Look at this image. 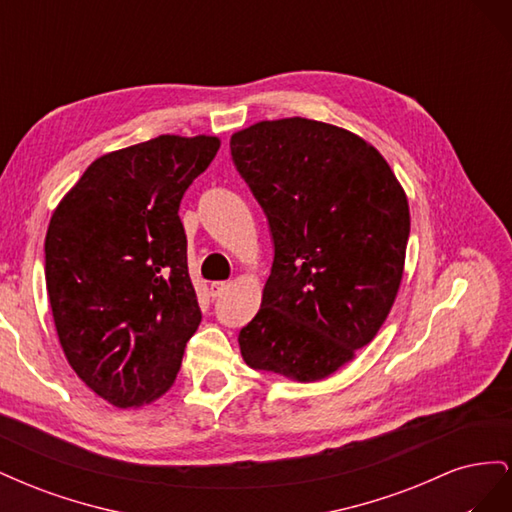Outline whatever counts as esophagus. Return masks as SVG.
<instances>
[{
    "label": "esophagus",
    "instance_id": "esophagus-1",
    "mask_svg": "<svg viewBox=\"0 0 512 512\" xmlns=\"http://www.w3.org/2000/svg\"><path fill=\"white\" fill-rule=\"evenodd\" d=\"M226 290H228V282H213L211 284V297L218 299V297H222Z\"/></svg>",
    "mask_w": 512,
    "mask_h": 512
}]
</instances>
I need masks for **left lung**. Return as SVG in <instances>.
<instances>
[{
  "label": "left lung",
  "instance_id": "left-lung-1",
  "mask_svg": "<svg viewBox=\"0 0 512 512\" xmlns=\"http://www.w3.org/2000/svg\"><path fill=\"white\" fill-rule=\"evenodd\" d=\"M239 175L267 215L273 267L239 331L243 361L299 382L331 376L380 331L404 275L408 198L376 147L290 117L230 138Z\"/></svg>",
  "mask_w": 512,
  "mask_h": 512
}]
</instances>
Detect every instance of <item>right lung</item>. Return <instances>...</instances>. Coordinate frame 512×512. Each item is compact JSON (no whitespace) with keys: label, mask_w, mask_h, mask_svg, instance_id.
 <instances>
[{"label":"right lung","mask_w":512,"mask_h":512,"mask_svg":"<svg viewBox=\"0 0 512 512\" xmlns=\"http://www.w3.org/2000/svg\"><path fill=\"white\" fill-rule=\"evenodd\" d=\"M220 138L162 134L91 162L57 205L44 275L59 344L91 391L136 408L175 382L200 307L179 205Z\"/></svg>","instance_id":"right-lung-1"}]
</instances>
